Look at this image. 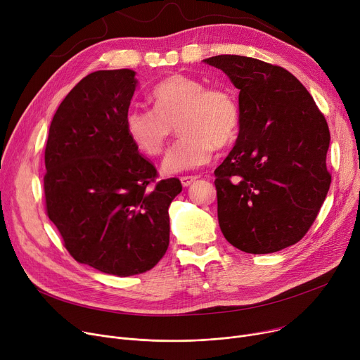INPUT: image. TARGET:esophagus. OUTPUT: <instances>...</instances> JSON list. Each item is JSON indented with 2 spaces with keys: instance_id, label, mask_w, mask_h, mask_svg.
<instances>
[{
  "instance_id": "obj_1",
  "label": "esophagus",
  "mask_w": 360,
  "mask_h": 360,
  "mask_svg": "<svg viewBox=\"0 0 360 360\" xmlns=\"http://www.w3.org/2000/svg\"><path fill=\"white\" fill-rule=\"evenodd\" d=\"M196 180H198V177H196V176H184V177H181V179H180V181H181L183 187H188V186H192V184H193Z\"/></svg>"
}]
</instances>
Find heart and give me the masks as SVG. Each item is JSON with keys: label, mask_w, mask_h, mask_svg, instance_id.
Wrapping results in <instances>:
<instances>
[{"label": "heart", "mask_w": 360, "mask_h": 360, "mask_svg": "<svg viewBox=\"0 0 360 360\" xmlns=\"http://www.w3.org/2000/svg\"><path fill=\"white\" fill-rule=\"evenodd\" d=\"M154 110L131 108L124 115V132L141 153L160 155L173 126L181 138L162 161L165 174L196 170L212 158L215 148L229 146L238 136L241 110L229 90L210 87L195 77L173 74L151 91Z\"/></svg>", "instance_id": "obj_1"}]
</instances>
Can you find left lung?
I'll return each instance as SVG.
<instances>
[{"instance_id": "1", "label": "left lung", "mask_w": 360, "mask_h": 360, "mask_svg": "<svg viewBox=\"0 0 360 360\" xmlns=\"http://www.w3.org/2000/svg\"><path fill=\"white\" fill-rule=\"evenodd\" d=\"M203 60L240 90L238 138L215 170L224 237L251 255L297 244L319 215L331 183L326 117L282 67L238 55Z\"/></svg>"}]
</instances>
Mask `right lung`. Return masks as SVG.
<instances>
[{
	"mask_svg": "<svg viewBox=\"0 0 360 360\" xmlns=\"http://www.w3.org/2000/svg\"><path fill=\"white\" fill-rule=\"evenodd\" d=\"M132 70L96 71L62 100L51 122L44 179L46 210L70 255L126 278L153 269L170 243L168 206L179 179L151 186L123 119L138 86Z\"/></svg>",
	"mask_w": 360,
	"mask_h": 360,
	"instance_id": "add662e5",
	"label": "right lung"
}]
</instances>
